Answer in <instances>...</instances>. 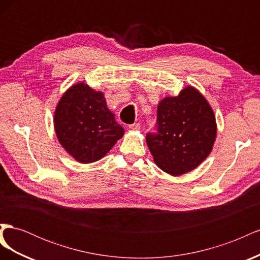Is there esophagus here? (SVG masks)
<instances>
[{
  "instance_id": "obj_1",
  "label": "esophagus",
  "mask_w": 260,
  "mask_h": 260,
  "mask_svg": "<svg viewBox=\"0 0 260 260\" xmlns=\"http://www.w3.org/2000/svg\"><path fill=\"white\" fill-rule=\"evenodd\" d=\"M129 127H130V129H132V130H140L141 125H140V123L136 122V123H132V124H130Z\"/></svg>"
}]
</instances>
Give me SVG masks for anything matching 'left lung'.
<instances>
[{"instance_id":"1","label":"left lung","mask_w":260,"mask_h":260,"mask_svg":"<svg viewBox=\"0 0 260 260\" xmlns=\"http://www.w3.org/2000/svg\"><path fill=\"white\" fill-rule=\"evenodd\" d=\"M156 131L146 135L154 161L167 174L181 176L210 154L217 135L215 114L198 90L186 86L178 96L159 102Z\"/></svg>"}]
</instances>
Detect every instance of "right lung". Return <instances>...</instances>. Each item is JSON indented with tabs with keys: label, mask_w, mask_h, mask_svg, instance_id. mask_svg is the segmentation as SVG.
<instances>
[{
	"label": "right lung",
	"mask_w": 260,
	"mask_h": 260,
	"mask_svg": "<svg viewBox=\"0 0 260 260\" xmlns=\"http://www.w3.org/2000/svg\"><path fill=\"white\" fill-rule=\"evenodd\" d=\"M54 127L61 146L82 164L104 157L124 132L107 108L104 94L83 82L70 86L61 96Z\"/></svg>",
	"instance_id": "1"
}]
</instances>
